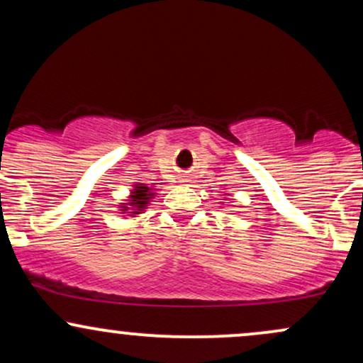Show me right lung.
Listing matches in <instances>:
<instances>
[{
    "mask_svg": "<svg viewBox=\"0 0 363 363\" xmlns=\"http://www.w3.org/2000/svg\"><path fill=\"white\" fill-rule=\"evenodd\" d=\"M155 196V193L152 191V187L145 186V184H135V189L131 191V196H129L128 203H123L121 205V213H131V215H140L145 208L148 206L150 199ZM128 206H131V208H128ZM129 209H133V212H129Z\"/></svg>",
    "mask_w": 363,
    "mask_h": 363,
    "instance_id": "obj_1",
    "label": "right lung"
}]
</instances>
